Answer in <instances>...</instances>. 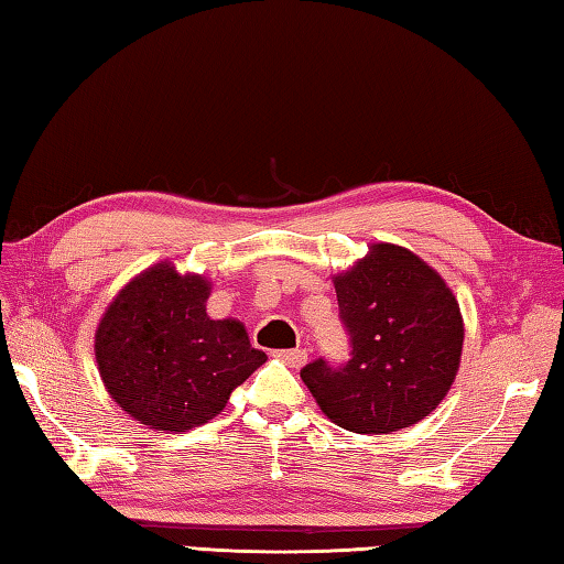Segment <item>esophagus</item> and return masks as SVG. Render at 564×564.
<instances>
[{
	"instance_id": "esophagus-1",
	"label": "esophagus",
	"mask_w": 564,
	"mask_h": 564,
	"mask_svg": "<svg viewBox=\"0 0 564 564\" xmlns=\"http://www.w3.org/2000/svg\"><path fill=\"white\" fill-rule=\"evenodd\" d=\"M274 357H280V359L284 361V365H290V367L299 369V367L306 365L308 352H306L304 347H296V349H278V352H274Z\"/></svg>"
}]
</instances>
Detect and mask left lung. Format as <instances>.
Wrapping results in <instances>:
<instances>
[{
    "label": "left lung",
    "mask_w": 564,
    "mask_h": 564,
    "mask_svg": "<svg viewBox=\"0 0 564 564\" xmlns=\"http://www.w3.org/2000/svg\"><path fill=\"white\" fill-rule=\"evenodd\" d=\"M349 359H314L302 379L337 427L388 434L427 417L452 388L463 347L456 296L427 262L371 246L335 278Z\"/></svg>",
    "instance_id": "left-lung-1"
}]
</instances>
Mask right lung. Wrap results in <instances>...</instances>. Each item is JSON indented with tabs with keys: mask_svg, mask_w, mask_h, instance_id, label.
<instances>
[{
	"mask_svg": "<svg viewBox=\"0 0 564 564\" xmlns=\"http://www.w3.org/2000/svg\"><path fill=\"white\" fill-rule=\"evenodd\" d=\"M209 284L169 262L116 296L96 330V361L112 400L149 430L185 432L224 410L265 352L239 321H212Z\"/></svg>",
	"mask_w": 564,
	"mask_h": 564,
	"instance_id": "add662e5",
	"label": "right lung"
}]
</instances>
